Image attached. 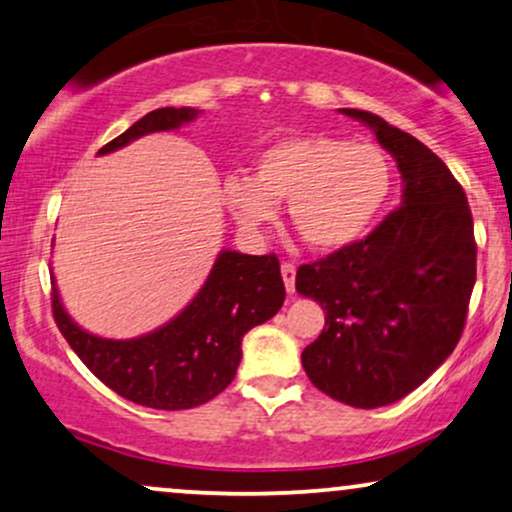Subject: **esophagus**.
Instances as JSON below:
<instances>
[{
  "mask_svg": "<svg viewBox=\"0 0 512 512\" xmlns=\"http://www.w3.org/2000/svg\"><path fill=\"white\" fill-rule=\"evenodd\" d=\"M295 264L293 262H283L281 264V276H283V283H286V290L290 295L295 293Z\"/></svg>",
  "mask_w": 512,
  "mask_h": 512,
  "instance_id": "esophagus-1",
  "label": "esophagus"
}]
</instances>
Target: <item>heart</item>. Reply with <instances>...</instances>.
<instances>
[{
  "instance_id": "b5f03b06",
  "label": "heart",
  "mask_w": 512,
  "mask_h": 512,
  "mask_svg": "<svg viewBox=\"0 0 512 512\" xmlns=\"http://www.w3.org/2000/svg\"><path fill=\"white\" fill-rule=\"evenodd\" d=\"M392 191L383 148L333 134H304L271 144L252 179L224 184V203L238 226L257 234L288 203L290 226L314 252H338L371 229Z\"/></svg>"
}]
</instances>
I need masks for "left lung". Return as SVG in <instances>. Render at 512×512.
Masks as SVG:
<instances>
[{
	"instance_id": "obj_1",
	"label": "left lung",
	"mask_w": 512,
	"mask_h": 512,
	"mask_svg": "<svg viewBox=\"0 0 512 512\" xmlns=\"http://www.w3.org/2000/svg\"><path fill=\"white\" fill-rule=\"evenodd\" d=\"M364 122L397 160L401 205L364 241L297 269L295 288L326 309V328L304 347L314 387L378 409L423 385L461 340L477 274L468 198L442 160L378 115Z\"/></svg>"
}]
</instances>
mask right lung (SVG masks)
<instances>
[{
    "mask_svg": "<svg viewBox=\"0 0 512 512\" xmlns=\"http://www.w3.org/2000/svg\"><path fill=\"white\" fill-rule=\"evenodd\" d=\"M196 108H158L106 144L113 153L153 132H172L198 118ZM286 300L276 255L222 250L198 295L155 331L132 340L87 333L70 319L51 281L56 326L101 383L148 409L181 411L205 404L234 380L243 335L269 321Z\"/></svg>",
    "mask_w": 512,
    "mask_h": 512,
    "instance_id": "add662e5",
    "label": "right lung"
}]
</instances>
